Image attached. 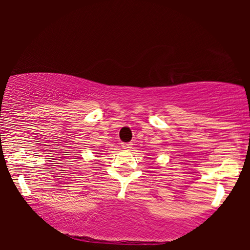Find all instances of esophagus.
Returning <instances> with one entry per match:
<instances>
[{
    "instance_id": "1",
    "label": "esophagus",
    "mask_w": 250,
    "mask_h": 250,
    "mask_svg": "<svg viewBox=\"0 0 250 250\" xmlns=\"http://www.w3.org/2000/svg\"><path fill=\"white\" fill-rule=\"evenodd\" d=\"M132 143H122V148L125 149V150H128L132 148Z\"/></svg>"
}]
</instances>
